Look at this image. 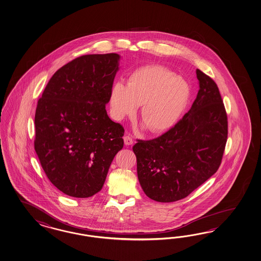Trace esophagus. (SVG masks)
I'll return each mask as SVG.
<instances>
[{
    "label": "esophagus",
    "instance_id": "1",
    "mask_svg": "<svg viewBox=\"0 0 261 261\" xmlns=\"http://www.w3.org/2000/svg\"><path fill=\"white\" fill-rule=\"evenodd\" d=\"M123 140H124V144H125L126 146H129V145H132V144H133L134 140H132V138H131L130 136H124Z\"/></svg>",
    "mask_w": 261,
    "mask_h": 261
}]
</instances>
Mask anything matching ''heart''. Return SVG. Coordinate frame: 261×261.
Here are the masks:
<instances>
[{"label": "heart", "mask_w": 261, "mask_h": 261, "mask_svg": "<svg viewBox=\"0 0 261 261\" xmlns=\"http://www.w3.org/2000/svg\"><path fill=\"white\" fill-rule=\"evenodd\" d=\"M190 97L189 84L183 77L159 65H148L134 70L127 83L116 82L111 88L109 106L116 120L136 112L153 134L164 132L178 121Z\"/></svg>", "instance_id": "heart-1"}]
</instances>
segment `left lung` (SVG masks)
I'll return each mask as SVG.
<instances>
[{
  "mask_svg": "<svg viewBox=\"0 0 261 261\" xmlns=\"http://www.w3.org/2000/svg\"><path fill=\"white\" fill-rule=\"evenodd\" d=\"M196 76L197 96L182 120L159 138L133 146L140 186L156 202L187 197L221 165L227 116L216 83L198 69Z\"/></svg>",
  "mask_w": 261,
  "mask_h": 261,
  "instance_id": "1",
  "label": "left lung"
}]
</instances>
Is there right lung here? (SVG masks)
<instances>
[{"mask_svg": "<svg viewBox=\"0 0 261 261\" xmlns=\"http://www.w3.org/2000/svg\"><path fill=\"white\" fill-rule=\"evenodd\" d=\"M121 56L87 55L60 68L47 84L35 115V150L47 177L66 195L102 190L123 147L124 129L106 106Z\"/></svg>", "mask_w": 261, "mask_h": 261, "instance_id": "1", "label": "right lung"}]
</instances>
